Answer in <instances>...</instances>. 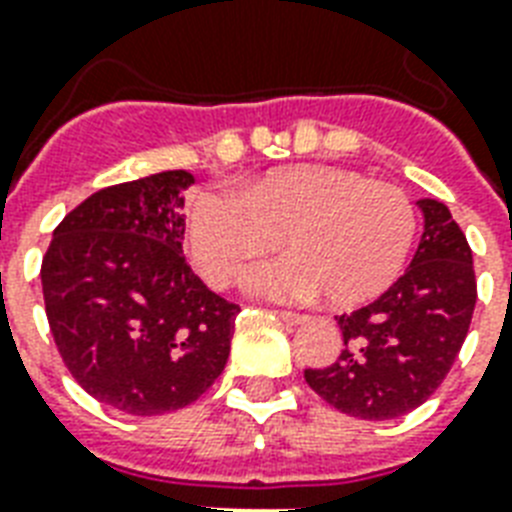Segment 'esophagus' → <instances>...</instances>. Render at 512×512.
Wrapping results in <instances>:
<instances>
[{
	"label": "esophagus",
	"mask_w": 512,
	"mask_h": 512,
	"mask_svg": "<svg viewBox=\"0 0 512 512\" xmlns=\"http://www.w3.org/2000/svg\"><path fill=\"white\" fill-rule=\"evenodd\" d=\"M279 319L287 321V324H292V327H297V324H303L305 316H300V313H292V311H279Z\"/></svg>",
	"instance_id": "1"
}]
</instances>
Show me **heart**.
<instances>
[{
  "label": "heart",
  "instance_id": "heart-1",
  "mask_svg": "<svg viewBox=\"0 0 512 512\" xmlns=\"http://www.w3.org/2000/svg\"><path fill=\"white\" fill-rule=\"evenodd\" d=\"M414 239L417 209L401 188L327 164L268 170L233 193L204 191L188 215V247L209 284L233 287L281 244L287 257L257 273V292L319 295L332 308L380 297Z\"/></svg>",
  "mask_w": 512,
  "mask_h": 512
}]
</instances>
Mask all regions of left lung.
Masks as SVG:
<instances>
[{"instance_id":"8db88e82","label":"left lung","mask_w":512,"mask_h":512,"mask_svg":"<svg viewBox=\"0 0 512 512\" xmlns=\"http://www.w3.org/2000/svg\"><path fill=\"white\" fill-rule=\"evenodd\" d=\"M422 239L401 279L374 303L337 316L332 366L305 369L327 404L358 420H393L425 404L468 337L476 308L473 252L444 201L420 199Z\"/></svg>"}]
</instances>
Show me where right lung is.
Here are the masks:
<instances>
[{
  "instance_id": "obj_1",
  "label": "right lung",
  "mask_w": 512,
  "mask_h": 512,
  "mask_svg": "<svg viewBox=\"0 0 512 512\" xmlns=\"http://www.w3.org/2000/svg\"><path fill=\"white\" fill-rule=\"evenodd\" d=\"M167 170L108 185L71 209L42 260L44 311L63 364L100 404L154 417L220 377L239 305L183 257L185 188Z\"/></svg>"
}]
</instances>
